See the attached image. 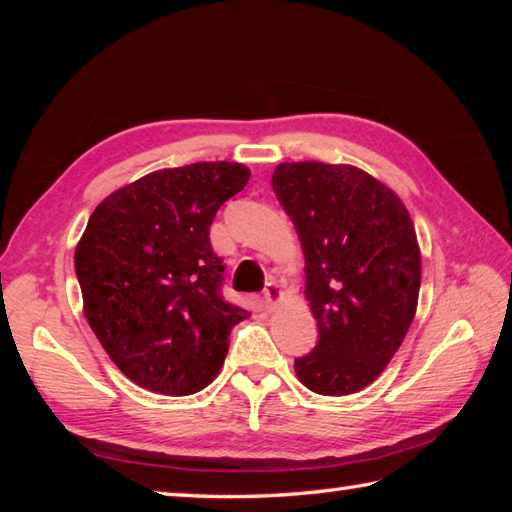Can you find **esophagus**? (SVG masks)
<instances>
[{"instance_id": "34e87169", "label": "esophagus", "mask_w": 512, "mask_h": 512, "mask_svg": "<svg viewBox=\"0 0 512 512\" xmlns=\"http://www.w3.org/2000/svg\"><path fill=\"white\" fill-rule=\"evenodd\" d=\"M284 298V291L277 282H268L266 289H264V296H262V302L266 309H273L277 302H280Z\"/></svg>"}]
</instances>
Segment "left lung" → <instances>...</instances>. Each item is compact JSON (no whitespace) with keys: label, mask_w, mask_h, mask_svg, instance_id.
I'll return each mask as SVG.
<instances>
[{"label":"left lung","mask_w":512,"mask_h":512,"mask_svg":"<svg viewBox=\"0 0 512 512\" xmlns=\"http://www.w3.org/2000/svg\"><path fill=\"white\" fill-rule=\"evenodd\" d=\"M273 192L305 253L318 343L293 363L318 395H352L400 350L420 296V246L391 187L352 164L282 162Z\"/></svg>","instance_id":"obj_1"}]
</instances>
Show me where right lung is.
Instances as JSON below:
<instances>
[{"label":"right lung","instance_id":"obj_1","mask_svg":"<svg viewBox=\"0 0 512 512\" xmlns=\"http://www.w3.org/2000/svg\"><path fill=\"white\" fill-rule=\"evenodd\" d=\"M239 162L146 173L103 198L76 246L83 314L103 350L146 391L183 397L210 386L246 309L221 298L210 246L219 207L246 187Z\"/></svg>","mask_w":512,"mask_h":512}]
</instances>
